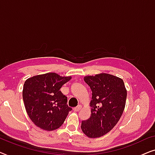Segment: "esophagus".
Instances as JSON below:
<instances>
[{
    "instance_id": "obj_1",
    "label": "esophagus",
    "mask_w": 155,
    "mask_h": 155,
    "mask_svg": "<svg viewBox=\"0 0 155 155\" xmlns=\"http://www.w3.org/2000/svg\"><path fill=\"white\" fill-rule=\"evenodd\" d=\"M81 109H82V107H81V106H80V105H78L77 107L74 108L73 110H74V111H79Z\"/></svg>"
}]
</instances>
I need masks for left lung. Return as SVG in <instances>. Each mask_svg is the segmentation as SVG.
<instances>
[{"label": "left lung", "mask_w": 155, "mask_h": 155, "mask_svg": "<svg viewBox=\"0 0 155 155\" xmlns=\"http://www.w3.org/2000/svg\"><path fill=\"white\" fill-rule=\"evenodd\" d=\"M92 90L91 116L82 121L81 129L88 137H100L109 133L121 117L126 102L124 80L105 73L84 76Z\"/></svg>", "instance_id": "left-lung-1"}]
</instances>
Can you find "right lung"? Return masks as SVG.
Returning <instances> with one entry per match:
<instances>
[{"mask_svg": "<svg viewBox=\"0 0 155 155\" xmlns=\"http://www.w3.org/2000/svg\"><path fill=\"white\" fill-rule=\"evenodd\" d=\"M71 78L48 73L35 75L25 82L22 98L25 109L37 127L51 131L64 123L72 109L68 107L67 97L60 89Z\"/></svg>", "mask_w": 155, "mask_h": 155, "instance_id": "obj_1", "label": "right lung"}]
</instances>
